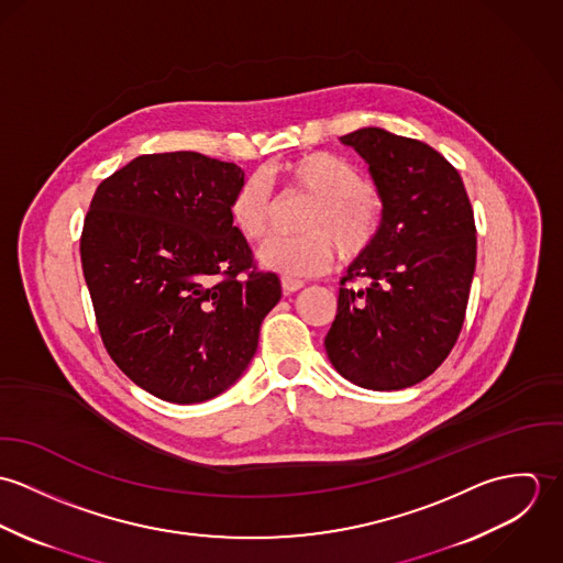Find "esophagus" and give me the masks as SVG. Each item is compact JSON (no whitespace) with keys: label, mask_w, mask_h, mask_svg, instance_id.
I'll use <instances>...</instances> for the list:
<instances>
[{"label":"esophagus","mask_w":563,"mask_h":563,"mask_svg":"<svg viewBox=\"0 0 563 563\" xmlns=\"http://www.w3.org/2000/svg\"><path fill=\"white\" fill-rule=\"evenodd\" d=\"M303 286H306V282H303V279H295V277H282V290H284V295H292V292H299Z\"/></svg>","instance_id":"1"}]
</instances>
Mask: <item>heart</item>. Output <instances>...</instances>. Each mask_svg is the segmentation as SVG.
<instances>
[{
    "label": "heart",
    "instance_id": "heart-1",
    "mask_svg": "<svg viewBox=\"0 0 563 563\" xmlns=\"http://www.w3.org/2000/svg\"><path fill=\"white\" fill-rule=\"evenodd\" d=\"M268 184L312 197L301 236L273 239L260 249V262L284 277H310L327 271L333 249L342 262H355L379 241L386 203L351 162L314 152L282 162L264 173ZM271 190L255 177L244 179L228 203L232 228L244 241L260 242L271 228Z\"/></svg>",
    "mask_w": 563,
    "mask_h": 563
}]
</instances>
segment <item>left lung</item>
I'll return each mask as SVG.
<instances>
[{
	"label": "left lung",
	"mask_w": 563,
	"mask_h": 563,
	"mask_svg": "<svg viewBox=\"0 0 563 563\" xmlns=\"http://www.w3.org/2000/svg\"><path fill=\"white\" fill-rule=\"evenodd\" d=\"M342 143L371 164L386 225L346 271L324 349L349 382L401 390L427 379L460 338L477 262L475 214L457 168L427 143L379 128Z\"/></svg>",
	"instance_id": "obj_1"
}]
</instances>
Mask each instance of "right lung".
<instances>
[{"label":"right lung","mask_w":563,"mask_h":563,"mask_svg":"<svg viewBox=\"0 0 563 563\" xmlns=\"http://www.w3.org/2000/svg\"><path fill=\"white\" fill-rule=\"evenodd\" d=\"M241 166L197 152L145 154L106 177L80 236L101 342L143 390L208 401L249 366L282 297L232 228Z\"/></svg>","instance_id":"obj_1"}]
</instances>
